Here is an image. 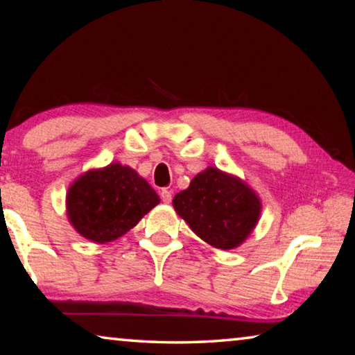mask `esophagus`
Wrapping results in <instances>:
<instances>
[{
  "label": "esophagus",
  "mask_w": 355,
  "mask_h": 355,
  "mask_svg": "<svg viewBox=\"0 0 355 355\" xmlns=\"http://www.w3.org/2000/svg\"><path fill=\"white\" fill-rule=\"evenodd\" d=\"M161 200H163L164 203H171V200H172V191H169L167 188L161 189Z\"/></svg>",
  "instance_id": "obj_1"
}]
</instances>
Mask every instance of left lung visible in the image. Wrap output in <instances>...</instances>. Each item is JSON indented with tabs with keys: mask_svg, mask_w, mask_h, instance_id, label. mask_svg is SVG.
Listing matches in <instances>:
<instances>
[{
	"mask_svg": "<svg viewBox=\"0 0 355 355\" xmlns=\"http://www.w3.org/2000/svg\"><path fill=\"white\" fill-rule=\"evenodd\" d=\"M172 205L197 236L220 250L239 248L261 214L257 192L244 180L213 166L197 173Z\"/></svg>",
	"mask_w": 355,
	"mask_h": 355,
	"instance_id": "1",
	"label": "left lung"
}]
</instances>
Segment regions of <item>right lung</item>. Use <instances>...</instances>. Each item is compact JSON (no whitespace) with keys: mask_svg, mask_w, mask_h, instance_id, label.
<instances>
[{"mask_svg":"<svg viewBox=\"0 0 355 355\" xmlns=\"http://www.w3.org/2000/svg\"><path fill=\"white\" fill-rule=\"evenodd\" d=\"M158 203L146 178L114 161L75 178L65 196V211L83 238L106 244L130 232Z\"/></svg>","mask_w":355,"mask_h":355,"instance_id":"right-lung-1","label":"right lung"}]
</instances>
